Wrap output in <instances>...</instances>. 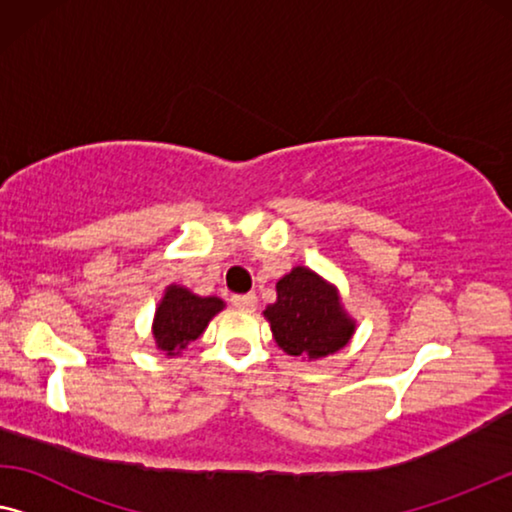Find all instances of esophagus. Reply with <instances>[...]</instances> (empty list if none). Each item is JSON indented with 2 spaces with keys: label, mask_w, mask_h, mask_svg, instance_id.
I'll return each mask as SVG.
<instances>
[{
  "label": "esophagus",
  "mask_w": 512,
  "mask_h": 512,
  "mask_svg": "<svg viewBox=\"0 0 512 512\" xmlns=\"http://www.w3.org/2000/svg\"><path fill=\"white\" fill-rule=\"evenodd\" d=\"M232 306L243 308V311H253V308L257 306V297L255 294H234Z\"/></svg>",
  "instance_id": "1"
}]
</instances>
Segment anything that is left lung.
I'll return each instance as SVG.
<instances>
[{
	"label": "left lung",
	"mask_w": 512,
	"mask_h": 512,
	"mask_svg": "<svg viewBox=\"0 0 512 512\" xmlns=\"http://www.w3.org/2000/svg\"><path fill=\"white\" fill-rule=\"evenodd\" d=\"M276 304L264 315L287 355L320 359L350 341L355 322L343 313L338 294L318 273L297 266L278 280Z\"/></svg>",
	"instance_id": "left-lung-1"
}]
</instances>
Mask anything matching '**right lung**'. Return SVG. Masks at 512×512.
Segmentation results:
<instances>
[{
  "label": "right lung",
  "mask_w": 512,
  "mask_h": 512,
  "mask_svg": "<svg viewBox=\"0 0 512 512\" xmlns=\"http://www.w3.org/2000/svg\"><path fill=\"white\" fill-rule=\"evenodd\" d=\"M222 299L197 297L185 287L171 285L155 313L153 336L157 348L167 355H178L192 341L204 334L215 313L222 311Z\"/></svg>",
  "instance_id": "right-lung-1"
}]
</instances>
